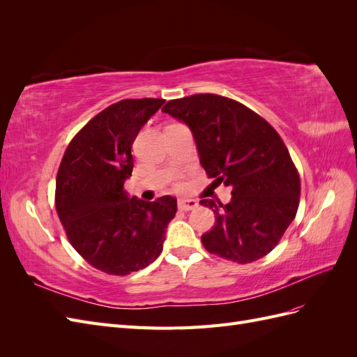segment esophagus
Instances as JSON below:
<instances>
[{"mask_svg":"<svg viewBox=\"0 0 357 357\" xmlns=\"http://www.w3.org/2000/svg\"><path fill=\"white\" fill-rule=\"evenodd\" d=\"M198 201L197 199H189V198H183L178 199V208L183 211H190V210H195L198 207Z\"/></svg>","mask_w":357,"mask_h":357,"instance_id":"obj_1","label":"esophagus"}]
</instances>
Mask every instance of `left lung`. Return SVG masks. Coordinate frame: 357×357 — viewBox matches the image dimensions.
Wrapping results in <instances>:
<instances>
[{"label":"left lung","instance_id":"obj_1","mask_svg":"<svg viewBox=\"0 0 357 357\" xmlns=\"http://www.w3.org/2000/svg\"><path fill=\"white\" fill-rule=\"evenodd\" d=\"M162 112L189 126L214 185L232 189L228 204L199 201L215 215L201 236L204 247L236 264L268 255L295 219L301 197L296 167L275 129L241 102L214 93L171 100Z\"/></svg>","mask_w":357,"mask_h":357}]
</instances>
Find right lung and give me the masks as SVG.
<instances>
[{
    "instance_id": "add662e5",
    "label": "right lung",
    "mask_w": 357,
    "mask_h": 357,
    "mask_svg": "<svg viewBox=\"0 0 357 357\" xmlns=\"http://www.w3.org/2000/svg\"><path fill=\"white\" fill-rule=\"evenodd\" d=\"M165 100H122L96 114L68 144L56 176V211L71 245L93 268L128 275L155 262L177 199L129 198L132 143Z\"/></svg>"
}]
</instances>
